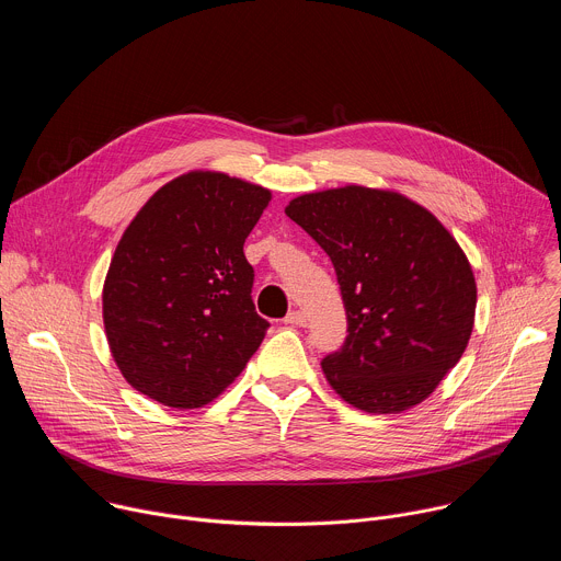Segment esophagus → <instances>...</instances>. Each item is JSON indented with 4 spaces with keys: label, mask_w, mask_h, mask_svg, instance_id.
Here are the masks:
<instances>
[{
    "label": "esophagus",
    "mask_w": 561,
    "mask_h": 561,
    "mask_svg": "<svg viewBox=\"0 0 561 561\" xmlns=\"http://www.w3.org/2000/svg\"><path fill=\"white\" fill-rule=\"evenodd\" d=\"M284 324L288 327H306V314L301 310H293L284 317Z\"/></svg>",
    "instance_id": "1"
}]
</instances>
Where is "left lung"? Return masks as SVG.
<instances>
[{
    "instance_id": "left-lung-1",
    "label": "left lung",
    "mask_w": 561,
    "mask_h": 561,
    "mask_svg": "<svg viewBox=\"0 0 561 561\" xmlns=\"http://www.w3.org/2000/svg\"><path fill=\"white\" fill-rule=\"evenodd\" d=\"M331 257L348 337L322 359L344 402L407 411L439 386L472 333L477 286L453 234L409 197L344 186L286 206Z\"/></svg>"
}]
</instances>
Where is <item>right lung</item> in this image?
Instances as JSON below:
<instances>
[{
	"mask_svg": "<svg viewBox=\"0 0 561 561\" xmlns=\"http://www.w3.org/2000/svg\"><path fill=\"white\" fill-rule=\"evenodd\" d=\"M271 191L195 171L130 221L104 284V327L126 381L171 409H199L244 370L268 322L253 304L244 242Z\"/></svg>",
	"mask_w": 561,
	"mask_h": 561,
	"instance_id": "right-lung-1",
	"label": "right lung"
}]
</instances>
